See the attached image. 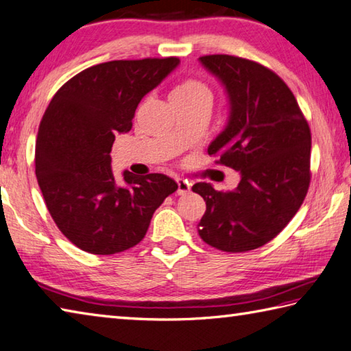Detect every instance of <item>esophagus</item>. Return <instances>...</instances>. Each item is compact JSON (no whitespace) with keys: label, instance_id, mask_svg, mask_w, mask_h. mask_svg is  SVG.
<instances>
[{"label":"esophagus","instance_id":"34e87169","mask_svg":"<svg viewBox=\"0 0 351 351\" xmlns=\"http://www.w3.org/2000/svg\"><path fill=\"white\" fill-rule=\"evenodd\" d=\"M191 191V183L186 180H182V178H177V194L178 195H186Z\"/></svg>","mask_w":351,"mask_h":351}]
</instances>
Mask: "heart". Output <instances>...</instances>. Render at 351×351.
I'll use <instances>...</instances> for the list:
<instances>
[{
  "instance_id": "heart-1",
  "label": "heart",
  "mask_w": 351,
  "mask_h": 351,
  "mask_svg": "<svg viewBox=\"0 0 351 351\" xmlns=\"http://www.w3.org/2000/svg\"><path fill=\"white\" fill-rule=\"evenodd\" d=\"M173 104H204L213 102V91L200 79L186 77L173 90Z\"/></svg>"
}]
</instances>
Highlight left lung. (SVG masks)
<instances>
[{
    "label": "left lung",
    "instance_id": "obj_1",
    "mask_svg": "<svg viewBox=\"0 0 351 351\" xmlns=\"http://www.w3.org/2000/svg\"><path fill=\"white\" fill-rule=\"evenodd\" d=\"M200 61L224 84L230 102L228 127L208 154L240 171L241 180L226 193L194 184L206 202L198 235L223 252H247L274 240L301 208L312 178V134L292 90L275 71L232 55Z\"/></svg>",
    "mask_w": 351,
    "mask_h": 351
}]
</instances>
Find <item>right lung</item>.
<instances>
[{"label": "right lung", "mask_w": 351, "mask_h": 351, "mask_svg": "<svg viewBox=\"0 0 351 351\" xmlns=\"http://www.w3.org/2000/svg\"><path fill=\"white\" fill-rule=\"evenodd\" d=\"M178 58L121 59L85 69L65 82L39 123L35 173L45 206L67 240L95 255L123 252L143 240L151 218L177 183L163 174L123 173L117 186L111 147L128 133L142 97Z\"/></svg>", "instance_id": "1"}]
</instances>
